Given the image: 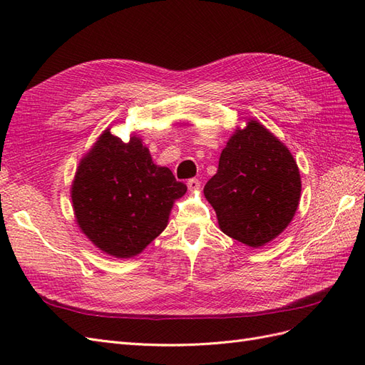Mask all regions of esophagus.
<instances>
[{
	"instance_id": "obj_1",
	"label": "esophagus",
	"mask_w": 365,
	"mask_h": 365,
	"mask_svg": "<svg viewBox=\"0 0 365 365\" xmlns=\"http://www.w3.org/2000/svg\"><path fill=\"white\" fill-rule=\"evenodd\" d=\"M186 185H188V190L191 192H195V191H199V188H200V180L199 179H190Z\"/></svg>"
}]
</instances>
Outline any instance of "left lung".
Returning a JSON list of instances; mask_svg holds the SVG:
<instances>
[{"label": "left lung", "instance_id": "1", "mask_svg": "<svg viewBox=\"0 0 365 365\" xmlns=\"http://www.w3.org/2000/svg\"><path fill=\"white\" fill-rule=\"evenodd\" d=\"M301 190V174L288 148L257 120H248L230 137L203 194L227 236L259 248L289 225Z\"/></svg>", "mask_w": 365, "mask_h": 365}]
</instances>
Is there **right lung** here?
Returning <instances> with one entry per match:
<instances>
[{"mask_svg": "<svg viewBox=\"0 0 365 365\" xmlns=\"http://www.w3.org/2000/svg\"><path fill=\"white\" fill-rule=\"evenodd\" d=\"M185 192L170 168L153 162L142 138L133 134L125 143L106 129L80 160L71 197L83 235L105 255L129 259L166 228Z\"/></svg>", "mask_w": 365, "mask_h": 365, "instance_id": "right-lung-1", "label": "right lung"}]
</instances>
